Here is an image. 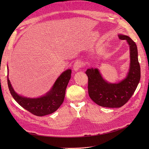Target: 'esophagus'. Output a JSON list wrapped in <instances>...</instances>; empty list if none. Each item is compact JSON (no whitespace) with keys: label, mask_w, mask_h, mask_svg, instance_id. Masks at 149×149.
I'll use <instances>...</instances> for the list:
<instances>
[{"label":"esophagus","mask_w":149,"mask_h":149,"mask_svg":"<svg viewBox=\"0 0 149 149\" xmlns=\"http://www.w3.org/2000/svg\"><path fill=\"white\" fill-rule=\"evenodd\" d=\"M82 66H83V63L80 60H77L74 63L73 69L75 71H77V70H79L82 67Z\"/></svg>","instance_id":"esophagus-1"}]
</instances>
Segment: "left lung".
<instances>
[{"label": "left lung", "instance_id": "8db88e82", "mask_svg": "<svg viewBox=\"0 0 149 149\" xmlns=\"http://www.w3.org/2000/svg\"><path fill=\"white\" fill-rule=\"evenodd\" d=\"M120 40H127L130 46V64L127 75L118 83L104 80L98 69H88V93L91 100L102 107H121L134 94L140 80L141 70L136 43L127 36L120 34Z\"/></svg>", "mask_w": 149, "mask_h": 149}]
</instances>
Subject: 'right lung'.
I'll use <instances>...</instances> for the list:
<instances>
[{
  "label": "right lung",
  "instance_id": "1",
  "mask_svg": "<svg viewBox=\"0 0 149 149\" xmlns=\"http://www.w3.org/2000/svg\"><path fill=\"white\" fill-rule=\"evenodd\" d=\"M70 75L71 70H65L57 79L49 92L45 95L37 98H29L18 95L12 87L8 74L7 75V81L11 94L19 104L33 115L42 116L56 111L63 102Z\"/></svg>",
  "mask_w": 149,
  "mask_h": 149
}]
</instances>
